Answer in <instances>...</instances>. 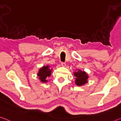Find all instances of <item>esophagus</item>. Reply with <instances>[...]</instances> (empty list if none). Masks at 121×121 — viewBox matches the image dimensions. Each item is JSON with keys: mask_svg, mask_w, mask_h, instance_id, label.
I'll list each match as a JSON object with an SVG mask.
<instances>
[{"mask_svg": "<svg viewBox=\"0 0 121 121\" xmlns=\"http://www.w3.org/2000/svg\"><path fill=\"white\" fill-rule=\"evenodd\" d=\"M61 66L63 67H65L66 66V63L64 62H61Z\"/></svg>", "mask_w": 121, "mask_h": 121, "instance_id": "34e87169", "label": "esophagus"}]
</instances>
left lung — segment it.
I'll use <instances>...</instances> for the list:
<instances>
[{"mask_svg":"<svg viewBox=\"0 0 121 121\" xmlns=\"http://www.w3.org/2000/svg\"><path fill=\"white\" fill-rule=\"evenodd\" d=\"M74 76L76 77L75 78V79H76L75 83L77 85H82L87 82V79L88 78V76L86 72H82L80 70H79V72H75Z\"/></svg>","mask_w":121,"mask_h":121,"instance_id":"obj_1","label":"left lung"}]
</instances>
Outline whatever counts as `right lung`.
<instances>
[{"label":"right lung","mask_w":121,"mask_h":121,"mask_svg":"<svg viewBox=\"0 0 121 121\" xmlns=\"http://www.w3.org/2000/svg\"><path fill=\"white\" fill-rule=\"evenodd\" d=\"M51 70L49 68L48 66L43 67L39 69L37 75L39 77V79L42 81V82H47V80H46L47 77H49L51 75Z\"/></svg>","instance_id":"add662e5"}]
</instances>
